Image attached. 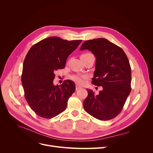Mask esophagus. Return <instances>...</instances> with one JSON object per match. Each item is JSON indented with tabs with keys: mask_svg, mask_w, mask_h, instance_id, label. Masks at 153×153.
<instances>
[{
	"mask_svg": "<svg viewBox=\"0 0 153 153\" xmlns=\"http://www.w3.org/2000/svg\"><path fill=\"white\" fill-rule=\"evenodd\" d=\"M81 87H80V86L78 85H76V90L77 91V90L81 89Z\"/></svg>",
	"mask_w": 153,
	"mask_h": 153,
	"instance_id": "esophagus-1",
	"label": "esophagus"
}]
</instances>
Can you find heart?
Wrapping results in <instances>:
<instances>
[{
	"label": "heart",
	"mask_w": 153,
	"mask_h": 153,
	"mask_svg": "<svg viewBox=\"0 0 153 153\" xmlns=\"http://www.w3.org/2000/svg\"><path fill=\"white\" fill-rule=\"evenodd\" d=\"M85 79H86L85 76H75L72 77L73 81H75L77 84L80 85H82L84 83Z\"/></svg>",
	"instance_id": "heart-1"
}]
</instances>
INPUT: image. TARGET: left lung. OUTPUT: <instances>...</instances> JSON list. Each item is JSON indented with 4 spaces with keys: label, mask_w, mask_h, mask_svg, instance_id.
I'll return each instance as SVG.
<instances>
[{
    "label": "left lung",
    "mask_w": 153,
    "mask_h": 153,
    "mask_svg": "<svg viewBox=\"0 0 153 153\" xmlns=\"http://www.w3.org/2000/svg\"><path fill=\"white\" fill-rule=\"evenodd\" d=\"M88 50L95 56L92 83L103 89L95 95L87 89L83 106L88 114L100 120L116 117L123 109L131 92V72L127 56L121 48L105 38L87 40L80 50Z\"/></svg>",
    "instance_id": "left-lung-1"
}]
</instances>
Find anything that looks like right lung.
Wrapping results in <instances>:
<instances>
[{"mask_svg": "<svg viewBox=\"0 0 153 153\" xmlns=\"http://www.w3.org/2000/svg\"><path fill=\"white\" fill-rule=\"evenodd\" d=\"M81 42L51 36L28 51L23 64L22 83L25 98L37 115L51 118L66 110L69 98L76 91L75 84L66 80L60 85H54V72L65 67L69 55Z\"/></svg>", "mask_w": 153, "mask_h": 153, "instance_id": "1", "label": "right lung"}]
</instances>
